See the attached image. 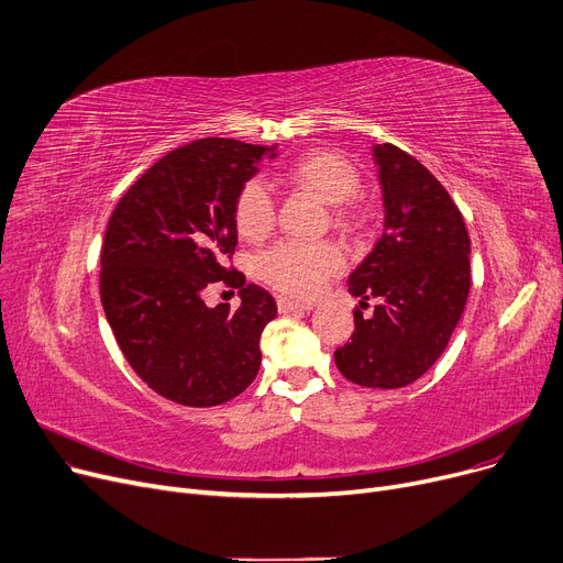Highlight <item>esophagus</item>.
<instances>
[{"instance_id": "34e87169", "label": "esophagus", "mask_w": 563, "mask_h": 563, "mask_svg": "<svg viewBox=\"0 0 563 563\" xmlns=\"http://www.w3.org/2000/svg\"><path fill=\"white\" fill-rule=\"evenodd\" d=\"M310 303H301V301H291L287 297H278V312L287 314V312H306L310 310Z\"/></svg>"}]
</instances>
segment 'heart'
I'll list each match as a JSON object with an SVG mask.
<instances>
[{"label": "heart", "mask_w": 563, "mask_h": 563, "mask_svg": "<svg viewBox=\"0 0 563 563\" xmlns=\"http://www.w3.org/2000/svg\"><path fill=\"white\" fill-rule=\"evenodd\" d=\"M297 185L314 191L335 205V219L346 221V200L358 194L361 173L344 155L333 151H312L289 166ZM276 223L274 196L262 180L246 183L234 200V225L244 240L257 242ZM346 266L344 251L333 242H278L257 257V274L294 299H312Z\"/></svg>", "instance_id": "heart-1"}]
</instances>
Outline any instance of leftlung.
I'll use <instances>...</instances> for the list:
<instances>
[{
	"label": "left lung",
	"instance_id": "obj_1",
	"mask_svg": "<svg viewBox=\"0 0 563 563\" xmlns=\"http://www.w3.org/2000/svg\"><path fill=\"white\" fill-rule=\"evenodd\" d=\"M386 225L349 276L361 306L380 299L335 365L356 386L395 390L418 380L445 351L470 291V236L448 189L393 143L374 145Z\"/></svg>",
	"mask_w": 563,
	"mask_h": 563
}]
</instances>
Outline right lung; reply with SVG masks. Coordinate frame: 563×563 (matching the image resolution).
Segmentation results:
<instances>
[{"instance_id": "obj_1", "label": "right lung", "mask_w": 563, "mask_h": 563, "mask_svg": "<svg viewBox=\"0 0 563 563\" xmlns=\"http://www.w3.org/2000/svg\"><path fill=\"white\" fill-rule=\"evenodd\" d=\"M274 145L200 139L175 147L118 200L100 253V299L130 367L157 395L194 408L242 395L257 376L274 297L228 266L234 200ZM214 284L243 303L203 306Z\"/></svg>"}]
</instances>
